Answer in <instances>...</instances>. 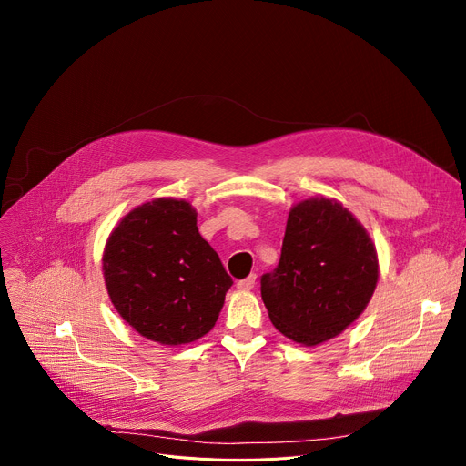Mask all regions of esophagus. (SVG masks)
Instances as JSON below:
<instances>
[{"label":"esophagus","mask_w":466,"mask_h":466,"mask_svg":"<svg viewBox=\"0 0 466 466\" xmlns=\"http://www.w3.org/2000/svg\"><path fill=\"white\" fill-rule=\"evenodd\" d=\"M254 284H256V275L252 273V275H248L247 279H243V280H239L236 286H238V289H243V291H248V289H252L254 288Z\"/></svg>","instance_id":"34e87169"}]
</instances>
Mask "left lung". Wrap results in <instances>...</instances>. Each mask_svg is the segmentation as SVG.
I'll return each instance as SVG.
<instances>
[{
	"label": "left lung",
	"instance_id": "1",
	"mask_svg": "<svg viewBox=\"0 0 466 466\" xmlns=\"http://www.w3.org/2000/svg\"><path fill=\"white\" fill-rule=\"evenodd\" d=\"M378 277L365 227L336 198L309 197L289 210L279 268L261 277V299L288 339L317 347L363 313Z\"/></svg>",
	"mask_w": 466,
	"mask_h": 466
}]
</instances>
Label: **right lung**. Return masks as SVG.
Segmentation results:
<instances>
[{
    "mask_svg": "<svg viewBox=\"0 0 466 466\" xmlns=\"http://www.w3.org/2000/svg\"><path fill=\"white\" fill-rule=\"evenodd\" d=\"M103 277L123 320L167 347L207 336L232 286L198 234L195 208L171 197L132 208L117 223L103 250Z\"/></svg>",
    "mask_w": 466,
    "mask_h": 466,
    "instance_id": "add662e5",
    "label": "right lung"
}]
</instances>
